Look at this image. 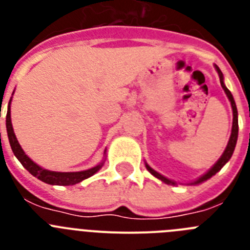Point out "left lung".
I'll return each mask as SVG.
<instances>
[{
  "instance_id": "8db88e82",
  "label": "left lung",
  "mask_w": 250,
  "mask_h": 250,
  "mask_svg": "<svg viewBox=\"0 0 250 250\" xmlns=\"http://www.w3.org/2000/svg\"><path fill=\"white\" fill-rule=\"evenodd\" d=\"M215 70L216 72H218V75H219V79H220V85H222L223 90H224V92L227 94V96H228L229 101H230V105H231V110H233V125H231V134H230V138H229V141H228V145H227V147H225L224 152L222 154V156H220L219 159H218V161H216L215 164L213 165V167H210V169L208 170L207 173L203 174L200 178H198L195 180V182H191L189 183L188 185H198V184H202V183L207 182L208 179H210L211 176L215 175L218 171H219L220 169H222L223 167H224L227 163H228L229 160H230L231 155H233L234 152V149H235V145H237V140H238V130H239V127H238V110H237V105H235V101H234V98L233 95H231V92L229 91L228 89H227V86H225L224 83V76H223V72L220 71V68L218 67V66L215 65ZM145 167H146L147 171H149L151 175H154L155 178H158L159 180H161L163 183H165V184L167 185H176V182H174V180H170V179L165 178L164 175H161L160 173H158V171H155V170L152 169L151 167H150L147 163H145Z\"/></svg>"
}]
</instances>
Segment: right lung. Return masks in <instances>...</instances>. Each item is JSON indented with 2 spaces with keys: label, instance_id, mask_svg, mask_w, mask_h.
<instances>
[{
  "label": "right lung",
  "instance_id": "obj_1",
  "mask_svg": "<svg viewBox=\"0 0 250 250\" xmlns=\"http://www.w3.org/2000/svg\"><path fill=\"white\" fill-rule=\"evenodd\" d=\"M11 101L8 103L7 107V115H6V129H7V135H8V141H10L11 149H12L13 154L19 159V161L23 165L28 173L32 174L34 176H36L37 179H40L41 182L46 183V184L51 185H63V187H67V185H75L77 183L83 182L85 179L90 178L94 174H96L99 170L103 167L104 163H105V156H104V160L101 161L100 164L96 165V167H91V169L83 170V171H72V173H61V171H51V170L43 169L40 165H37L36 163L31 160L27 155L25 154L23 149L21 147L20 143L17 141L16 135H15V131H13L12 127V121H11ZM106 154V150L104 152V155Z\"/></svg>",
  "mask_w": 250,
  "mask_h": 250
}]
</instances>
